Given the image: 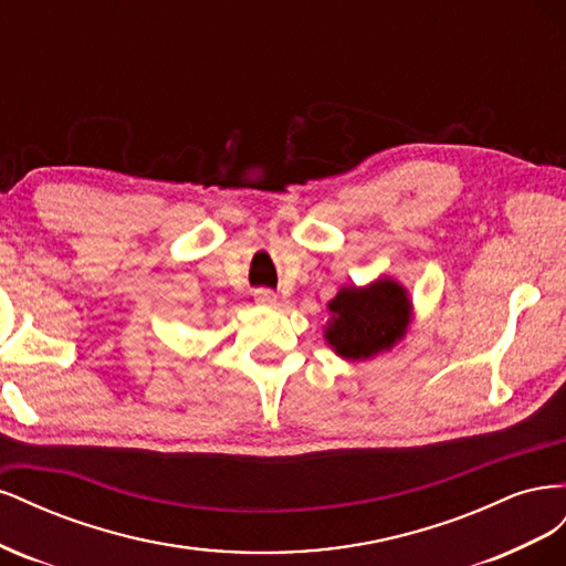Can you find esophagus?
Masks as SVG:
<instances>
[{
    "label": "esophagus",
    "mask_w": 566,
    "mask_h": 566,
    "mask_svg": "<svg viewBox=\"0 0 566 566\" xmlns=\"http://www.w3.org/2000/svg\"><path fill=\"white\" fill-rule=\"evenodd\" d=\"M254 300L260 302V304H276V293H273V290H269V287H260V290H254Z\"/></svg>",
    "instance_id": "1"
}]
</instances>
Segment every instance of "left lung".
<instances>
[{"instance_id":"8db88e82","label":"left lung","mask_w":566,"mask_h":566,"mask_svg":"<svg viewBox=\"0 0 566 566\" xmlns=\"http://www.w3.org/2000/svg\"><path fill=\"white\" fill-rule=\"evenodd\" d=\"M328 306L333 321L325 339L342 358L354 361L389 349L410 318L406 290L389 279L368 287H342Z\"/></svg>"}]
</instances>
